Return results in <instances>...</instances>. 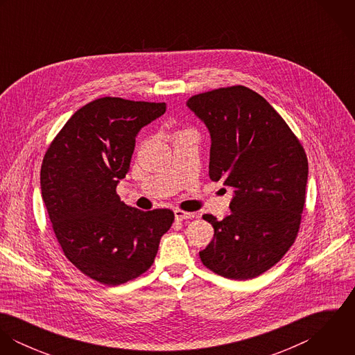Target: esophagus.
Wrapping results in <instances>:
<instances>
[{
	"instance_id": "34e87169",
	"label": "esophagus",
	"mask_w": 355,
	"mask_h": 355,
	"mask_svg": "<svg viewBox=\"0 0 355 355\" xmlns=\"http://www.w3.org/2000/svg\"><path fill=\"white\" fill-rule=\"evenodd\" d=\"M175 218L178 221H183V220H189V218H194L196 217V213H189V211H183L180 209H176L175 211Z\"/></svg>"
}]
</instances>
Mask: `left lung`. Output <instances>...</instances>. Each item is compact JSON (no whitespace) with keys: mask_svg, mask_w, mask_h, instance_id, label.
Returning a JSON list of instances; mask_svg holds the SVG:
<instances>
[{"mask_svg":"<svg viewBox=\"0 0 355 355\" xmlns=\"http://www.w3.org/2000/svg\"><path fill=\"white\" fill-rule=\"evenodd\" d=\"M187 106L209 130V176L232 187L231 214L218 221L200 252L203 265L248 280L277 263L295 242L304 210L307 157L283 117L245 86L193 96Z\"/></svg>","mask_w":355,"mask_h":355,"instance_id":"obj_1","label":"left lung"}]
</instances>
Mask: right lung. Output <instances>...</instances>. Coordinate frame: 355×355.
<instances>
[{
    "mask_svg": "<svg viewBox=\"0 0 355 355\" xmlns=\"http://www.w3.org/2000/svg\"><path fill=\"white\" fill-rule=\"evenodd\" d=\"M165 102L103 97L76 110L51 142L41 168L42 200L64 255L86 276L119 286L145 273L175 214L120 201L138 132Z\"/></svg>",
    "mask_w": 355,
    "mask_h": 355,
    "instance_id": "add662e5",
    "label": "right lung"
}]
</instances>
